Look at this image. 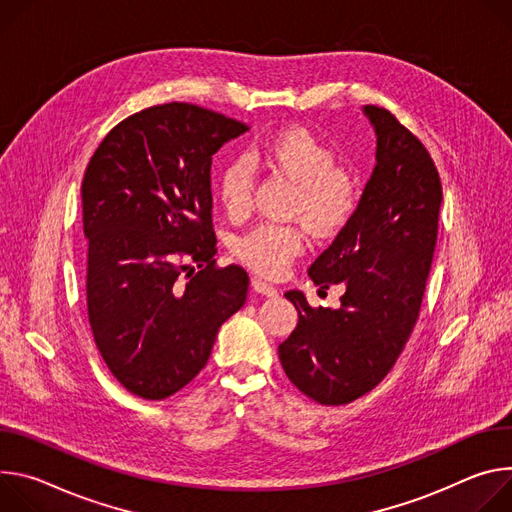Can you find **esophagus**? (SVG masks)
<instances>
[{"label":"esophagus","instance_id":"obj_1","mask_svg":"<svg viewBox=\"0 0 512 512\" xmlns=\"http://www.w3.org/2000/svg\"><path fill=\"white\" fill-rule=\"evenodd\" d=\"M252 287H254L256 293H260L264 297H276L278 295V289L274 285H270V282H266L262 276L252 278Z\"/></svg>","mask_w":512,"mask_h":512}]
</instances>
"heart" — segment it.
I'll return each mask as SVG.
<instances>
[{
	"label": "heart",
	"mask_w": 512,
	"mask_h": 512,
	"mask_svg": "<svg viewBox=\"0 0 512 512\" xmlns=\"http://www.w3.org/2000/svg\"><path fill=\"white\" fill-rule=\"evenodd\" d=\"M248 160L278 170L297 185L291 213L299 215L317 238L339 234L358 207V185L337 168L335 152L305 128L278 130L250 146ZM217 197L230 217H242L252 201V173L244 160L225 162L217 175ZM305 232L297 225L264 223L242 236L234 254L246 266L278 276L305 250Z\"/></svg>",
	"instance_id": "b5f03b06"
}]
</instances>
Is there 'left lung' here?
<instances>
[{
	"instance_id": "obj_1",
	"label": "left lung",
	"mask_w": 512,
	"mask_h": 512,
	"mask_svg": "<svg viewBox=\"0 0 512 512\" xmlns=\"http://www.w3.org/2000/svg\"><path fill=\"white\" fill-rule=\"evenodd\" d=\"M364 113L376 132L372 177L348 225L309 268L321 289L346 287L342 305L313 309L301 291L285 293L299 323L278 358L321 405H348L390 372L417 323L437 242L443 195L427 148L390 111L364 105Z\"/></svg>"
}]
</instances>
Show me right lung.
<instances>
[{
  "label": "right lung",
  "instance_id": "add662e5",
  "mask_svg": "<svg viewBox=\"0 0 512 512\" xmlns=\"http://www.w3.org/2000/svg\"><path fill=\"white\" fill-rule=\"evenodd\" d=\"M246 130L199 105H154L113 128L87 164L89 323L111 374L142 399L187 386L246 303L250 278L215 266L211 223V156Z\"/></svg>",
  "mask_w": 512,
  "mask_h": 512
}]
</instances>
